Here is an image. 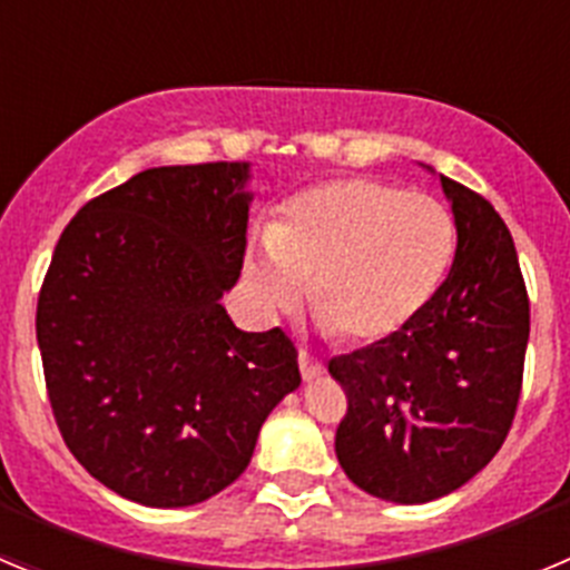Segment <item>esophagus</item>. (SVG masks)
Segmentation results:
<instances>
[{
	"instance_id": "34e87169",
	"label": "esophagus",
	"mask_w": 570,
	"mask_h": 570,
	"mask_svg": "<svg viewBox=\"0 0 570 570\" xmlns=\"http://www.w3.org/2000/svg\"><path fill=\"white\" fill-rule=\"evenodd\" d=\"M299 371H302V376H305V380H316L320 374H325V365H322V362L316 360L314 354H308V351L302 347V351H299Z\"/></svg>"
}]
</instances>
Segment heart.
Returning <instances> with one entry per match:
<instances>
[{
  "instance_id": "1",
  "label": "heart",
  "mask_w": 570,
  "mask_h": 570,
  "mask_svg": "<svg viewBox=\"0 0 570 570\" xmlns=\"http://www.w3.org/2000/svg\"><path fill=\"white\" fill-rule=\"evenodd\" d=\"M454 254V216L440 199L354 176L291 196L248 250L245 276L265 314L294 311L311 285L322 325L371 345L425 311Z\"/></svg>"
}]
</instances>
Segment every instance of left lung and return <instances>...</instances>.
Here are the masks:
<instances>
[{
    "label": "left lung",
    "instance_id": "8db88e82",
    "mask_svg": "<svg viewBox=\"0 0 570 570\" xmlns=\"http://www.w3.org/2000/svg\"><path fill=\"white\" fill-rule=\"evenodd\" d=\"M456 223L454 268L400 334L334 356L347 396L336 460L380 500H440L505 442L522 391L531 308L511 230L485 196L440 176Z\"/></svg>",
    "mask_w": 570,
    "mask_h": 570
}]
</instances>
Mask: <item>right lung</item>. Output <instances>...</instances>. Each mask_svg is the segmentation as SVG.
I'll list each match as a JSON object with an SVG mask.
<instances>
[{
  "label": "right lung",
  "mask_w": 570,
  "mask_h": 570,
  "mask_svg": "<svg viewBox=\"0 0 570 570\" xmlns=\"http://www.w3.org/2000/svg\"><path fill=\"white\" fill-rule=\"evenodd\" d=\"M248 165L150 168L62 230L37 302L45 385L70 454L125 500L185 508L248 468L299 387L282 328L223 308L248 248Z\"/></svg>",
  "instance_id": "1"
}]
</instances>
